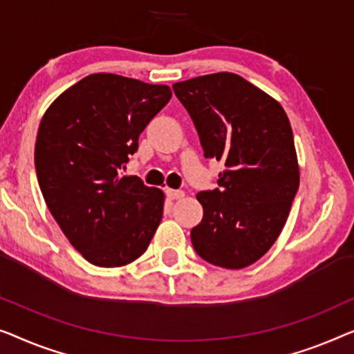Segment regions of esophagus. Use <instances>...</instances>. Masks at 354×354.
<instances>
[{
  "label": "esophagus",
  "instance_id": "34e87169",
  "mask_svg": "<svg viewBox=\"0 0 354 354\" xmlns=\"http://www.w3.org/2000/svg\"><path fill=\"white\" fill-rule=\"evenodd\" d=\"M165 192H167V197L170 198V201H178V198L184 197L183 191H175V189H167Z\"/></svg>",
  "mask_w": 354,
  "mask_h": 354
}]
</instances>
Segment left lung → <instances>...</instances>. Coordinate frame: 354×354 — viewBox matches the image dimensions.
Returning a JSON list of instances; mask_svg holds the SVG:
<instances>
[{"instance_id":"1","label":"left lung","mask_w":354,"mask_h":354,"mask_svg":"<svg viewBox=\"0 0 354 354\" xmlns=\"http://www.w3.org/2000/svg\"><path fill=\"white\" fill-rule=\"evenodd\" d=\"M205 157L225 162L218 189L198 192L203 218L194 250L226 270H242L272 247L300 186L292 127L281 104L236 73L173 84Z\"/></svg>"}]
</instances>
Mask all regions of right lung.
Instances as JSON below:
<instances>
[{
    "label": "right lung",
    "mask_w": 354,
    "mask_h": 354,
    "mask_svg": "<svg viewBox=\"0 0 354 354\" xmlns=\"http://www.w3.org/2000/svg\"><path fill=\"white\" fill-rule=\"evenodd\" d=\"M170 97L167 84L93 73L66 89L39 122V189L68 242L91 265L134 261L160 225L163 192L123 176L122 168Z\"/></svg>",
    "instance_id": "add662e5"
}]
</instances>
